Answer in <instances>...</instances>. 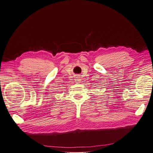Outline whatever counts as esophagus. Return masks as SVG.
Masks as SVG:
<instances>
[{
    "label": "esophagus",
    "mask_w": 153,
    "mask_h": 153,
    "mask_svg": "<svg viewBox=\"0 0 153 153\" xmlns=\"http://www.w3.org/2000/svg\"><path fill=\"white\" fill-rule=\"evenodd\" d=\"M75 81L76 83H78H78L80 82L81 79H80L79 76H76L75 77Z\"/></svg>",
    "instance_id": "obj_1"
}]
</instances>
